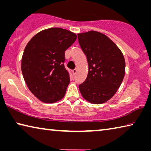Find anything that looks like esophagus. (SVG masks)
<instances>
[{"mask_svg": "<svg viewBox=\"0 0 151 151\" xmlns=\"http://www.w3.org/2000/svg\"><path fill=\"white\" fill-rule=\"evenodd\" d=\"M76 72H77V69H76V68H75V69H74V70H73V75H75V74L76 73Z\"/></svg>", "mask_w": 151, "mask_h": 151, "instance_id": "esophagus-1", "label": "esophagus"}]
</instances>
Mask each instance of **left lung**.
I'll use <instances>...</instances> for the list:
<instances>
[{
	"instance_id": "obj_1",
	"label": "left lung",
	"mask_w": 151,
	"mask_h": 151,
	"mask_svg": "<svg viewBox=\"0 0 151 151\" xmlns=\"http://www.w3.org/2000/svg\"><path fill=\"white\" fill-rule=\"evenodd\" d=\"M80 46L87 56L88 75L79 85L82 96L93 104L109 100L125 75V59L115 43L104 33L89 31L78 33Z\"/></svg>"
}]
</instances>
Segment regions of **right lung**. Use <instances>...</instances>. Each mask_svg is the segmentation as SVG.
I'll return each instance as SVG.
<instances>
[{
    "mask_svg": "<svg viewBox=\"0 0 151 151\" xmlns=\"http://www.w3.org/2000/svg\"><path fill=\"white\" fill-rule=\"evenodd\" d=\"M76 37L70 31L52 27L37 33L26 45L21 70L29 89L41 101L52 104L65 95L70 78L64 52Z\"/></svg>",
    "mask_w": 151,
    "mask_h": 151,
    "instance_id": "right-lung-1",
    "label": "right lung"
}]
</instances>
